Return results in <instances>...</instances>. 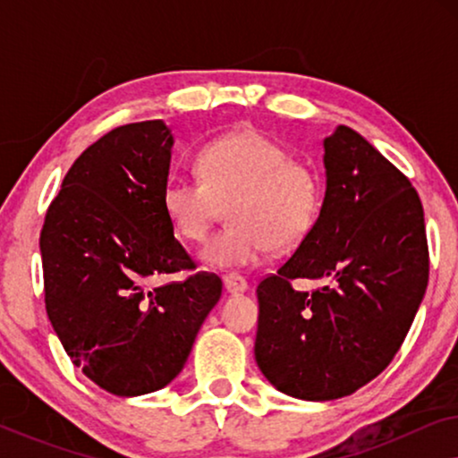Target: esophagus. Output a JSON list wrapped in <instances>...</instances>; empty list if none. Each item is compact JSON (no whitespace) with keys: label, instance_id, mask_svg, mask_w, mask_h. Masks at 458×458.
I'll return each mask as SVG.
<instances>
[{"label":"esophagus","instance_id":"esophagus-1","mask_svg":"<svg viewBox=\"0 0 458 458\" xmlns=\"http://www.w3.org/2000/svg\"><path fill=\"white\" fill-rule=\"evenodd\" d=\"M225 287H227L231 293L246 292L248 290V279L240 273H229V275H225Z\"/></svg>","mask_w":458,"mask_h":458}]
</instances>
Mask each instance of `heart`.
<instances>
[{
    "mask_svg": "<svg viewBox=\"0 0 458 458\" xmlns=\"http://www.w3.org/2000/svg\"><path fill=\"white\" fill-rule=\"evenodd\" d=\"M198 168L199 177L173 173L166 179L162 206L187 242H202L229 206L233 223L202 250L210 267L256 265L273 246H296L315 227L325 196L321 171L259 131L208 141Z\"/></svg>",
    "mask_w": 458,
    "mask_h": 458,
    "instance_id": "b5f03b06",
    "label": "heart"
}]
</instances>
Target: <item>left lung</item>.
<instances>
[{"mask_svg":"<svg viewBox=\"0 0 458 458\" xmlns=\"http://www.w3.org/2000/svg\"><path fill=\"white\" fill-rule=\"evenodd\" d=\"M323 146L327 187L315 227L256 287V362L302 400L348 396L377 377L429 281L423 206L409 177L344 124ZM293 278L324 285L298 293Z\"/></svg>","mask_w":458,"mask_h":458,"instance_id":"8db88e82","label":"left lung"}]
</instances>
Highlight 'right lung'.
I'll return each instance as SVG.
<instances>
[{
    "label": "right lung",
    "mask_w": 458,
    "mask_h": 458,
    "mask_svg": "<svg viewBox=\"0 0 458 458\" xmlns=\"http://www.w3.org/2000/svg\"><path fill=\"white\" fill-rule=\"evenodd\" d=\"M173 135L131 123L74 160L43 221L46 310L72 365L116 396L177 377L223 281L196 271L162 206ZM191 270L183 282L155 284Z\"/></svg>",
    "instance_id": "1"
}]
</instances>
